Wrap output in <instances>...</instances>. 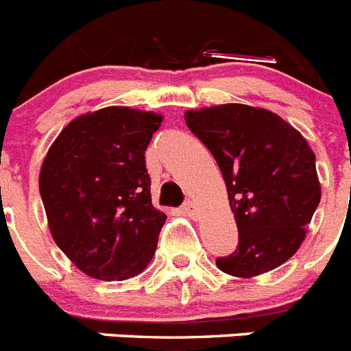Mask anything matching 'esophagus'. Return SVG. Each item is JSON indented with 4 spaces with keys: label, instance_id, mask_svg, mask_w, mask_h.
Segmentation results:
<instances>
[{
    "label": "esophagus",
    "instance_id": "esophagus-1",
    "mask_svg": "<svg viewBox=\"0 0 351 351\" xmlns=\"http://www.w3.org/2000/svg\"><path fill=\"white\" fill-rule=\"evenodd\" d=\"M182 211L186 213L190 218H197V215H199V208H197L195 202H191V200L184 202V206H182Z\"/></svg>",
    "mask_w": 351,
    "mask_h": 351
}]
</instances>
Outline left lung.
<instances>
[{"mask_svg":"<svg viewBox=\"0 0 351 351\" xmlns=\"http://www.w3.org/2000/svg\"><path fill=\"white\" fill-rule=\"evenodd\" d=\"M184 121L217 160L238 226V248L218 257V268L250 278L284 265L322 199L307 140L277 113L247 104L190 110Z\"/></svg>","mask_w":351,"mask_h":351,"instance_id":"1","label":"left lung"}]
</instances>
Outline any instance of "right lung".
<instances>
[{"label":"right lung","mask_w":351,"mask_h":351,"mask_svg":"<svg viewBox=\"0 0 351 351\" xmlns=\"http://www.w3.org/2000/svg\"><path fill=\"white\" fill-rule=\"evenodd\" d=\"M163 117L108 106L65 125L42 161L51 236L83 274L125 280L156 252L167 215L152 206L145 149Z\"/></svg>","instance_id":"1"}]
</instances>
